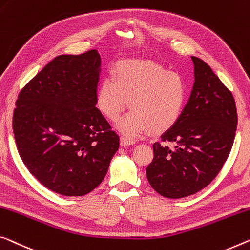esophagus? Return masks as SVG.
Masks as SVG:
<instances>
[{
    "label": "esophagus",
    "instance_id": "34e87169",
    "mask_svg": "<svg viewBox=\"0 0 250 250\" xmlns=\"http://www.w3.org/2000/svg\"><path fill=\"white\" fill-rule=\"evenodd\" d=\"M120 141H121V145H122V146H126V145H132V144H134V140L131 139V138H128L126 136H121Z\"/></svg>",
    "mask_w": 250,
    "mask_h": 250
}]
</instances>
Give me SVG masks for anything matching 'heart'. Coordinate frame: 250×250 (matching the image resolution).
Returning a JSON list of instances; mask_svg holds the SVG:
<instances>
[{
  "mask_svg": "<svg viewBox=\"0 0 250 250\" xmlns=\"http://www.w3.org/2000/svg\"><path fill=\"white\" fill-rule=\"evenodd\" d=\"M188 84L179 72L168 71L146 60L122 62L99 85L97 104L102 114L117 121L128 106L132 110L122 119L119 129L136 137L149 128L161 132L176 124L187 104Z\"/></svg>",
  "mask_w": 250,
  "mask_h": 250,
  "instance_id": "obj_1",
  "label": "heart"
}]
</instances>
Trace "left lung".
Segmentation results:
<instances>
[{
	"instance_id": "1",
	"label": "left lung",
	"mask_w": 250,
	"mask_h": 250,
	"mask_svg": "<svg viewBox=\"0 0 250 250\" xmlns=\"http://www.w3.org/2000/svg\"><path fill=\"white\" fill-rule=\"evenodd\" d=\"M191 60V96L179 120L153 144V160L146 171L158 193L175 199L193 195L215 179L231 151L238 122L231 91L207 63Z\"/></svg>"
}]
</instances>
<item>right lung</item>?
<instances>
[{
  "instance_id": "right-lung-1",
  "label": "right lung",
  "mask_w": 250,
  "mask_h": 250,
  "mask_svg": "<svg viewBox=\"0 0 250 250\" xmlns=\"http://www.w3.org/2000/svg\"><path fill=\"white\" fill-rule=\"evenodd\" d=\"M96 50L54 58L20 91L13 112L18 151L47 189L84 196L104 179L119 136L97 104Z\"/></svg>"
}]
</instances>
